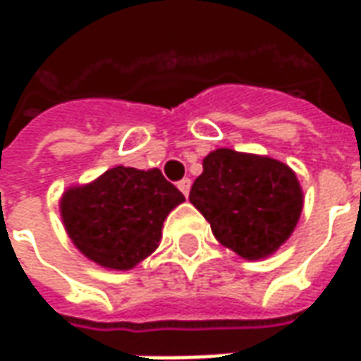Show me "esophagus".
<instances>
[{"instance_id":"esophagus-1","label":"esophagus","mask_w":361,"mask_h":361,"mask_svg":"<svg viewBox=\"0 0 361 361\" xmlns=\"http://www.w3.org/2000/svg\"><path fill=\"white\" fill-rule=\"evenodd\" d=\"M178 189H180L183 195H189V189H191V180L189 178H183L181 181H178Z\"/></svg>"}]
</instances>
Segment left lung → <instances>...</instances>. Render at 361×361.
I'll return each instance as SVG.
<instances>
[{"mask_svg":"<svg viewBox=\"0 0 361 361\" xmlns=\"http://www.w3.org/2000/svg\"><path fill=\"white\" fill-rule=\"evenodd\" d=\"M189 201L209 220L212 234L240 257L272 255L294 232L303 207L300 181L284 162L232 149L203 160Z\"/></svg>","mask_w":361,"mask_h":361,"instance_id":"left-lung-1","label":"left lung"}]
</instances>
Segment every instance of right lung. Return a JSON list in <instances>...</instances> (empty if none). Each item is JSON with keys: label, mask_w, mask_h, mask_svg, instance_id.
<instances>
[{"label": "right lung", "mask_w": 361, "mask_h": 361, "mask_svg": "<svg viewBox=\"0 0 361 361\" xmlns=\"http://www.w3.org/2000/svg\"><path fill=\"white\" fill-rule=\"evenodd\" d=\"M185 197L158 168L116 166L87 185L61 195L67 234L85 257L114 271H129L157 250L162 224Z\"/></svg>", "instance_id": "add662e5"}]
</instances>
